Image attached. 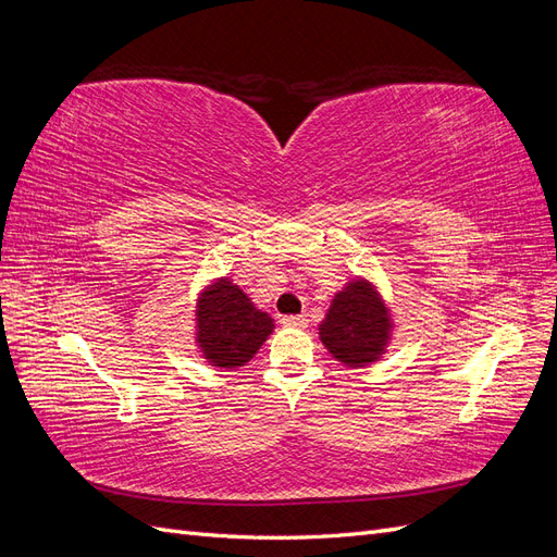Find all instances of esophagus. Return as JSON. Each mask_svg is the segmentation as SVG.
<instances>
[{"label": "esophagus", "mask_w": 557, "mask_h": 557, "mask_svg": "<svg viewBox=\"0 0 557 557\" xmlns=\"http://www.w3.org/2000/svg\"><path fill=\"white\" fill-rule=\"evenodd\" d=\"M281 323L285 327H307L309 320H307V315H283Z\"/></svg>", "instance_id": "obj_1"}]
</instances>
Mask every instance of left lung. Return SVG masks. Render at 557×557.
Returning a JSON list of instances; mask_svg holds the SVG:
<instances>
[{
    "mask_svg": "<svg viewBox=\"0 0 557 557\" xmlns=\"http://www.w3.org/2000/svg\"><path fill=\"white\" fill-rule=\"evenodd\" d=\"M318 334L334 360L358 369L383 358L393 339V315L372 281L352 278L334 295Z\"/></svg>",
    "mask_w": 557,
    "mask_h": 557,
    "instance_id": "1",
    "label": "left lung"
}]
</instances>
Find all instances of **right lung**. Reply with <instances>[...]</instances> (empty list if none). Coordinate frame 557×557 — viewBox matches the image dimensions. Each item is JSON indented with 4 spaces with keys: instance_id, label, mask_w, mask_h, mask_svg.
I'll return each mask as SVG.
<instances>
[{
    "instance_id": "1",
    "label": "right lung",
    "mask_w": 557,
    "mask_h": 557,
    "mask_svg": "<svg viewBox=\"0 0 557 557\" xmlns=\"http://www.w3.org/2000/svg\"><path fill=\"white\" fill-rule=\"evenodd\" d=\"M274 332V318L252 305L250 297L223 276L197 295L195 344L218 369L244 367Z\"/></svg>"
}]
</instances>
